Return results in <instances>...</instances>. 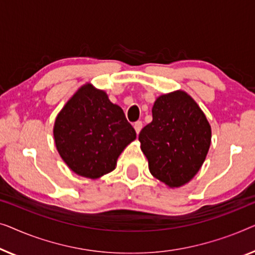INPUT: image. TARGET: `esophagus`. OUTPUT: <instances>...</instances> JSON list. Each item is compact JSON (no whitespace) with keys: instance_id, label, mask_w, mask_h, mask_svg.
I'll return each mask as SVG.
<instances>
[{"instance_id":"esophagus-1","label":"esophagus","mask_w":255,"mask_h":255,"mask_svg":"<svg viewBox=\"0 0 255 255\" xmlns=\"http://www.w3.org/2000/svg\"><path fill=\"white\" fill-rule=\"evenodd\" d=\"M142 126H143L142 121H136V123L134 124V128H135V131H136V134H138V132L141 131Z\"/></svg>"}]
</instances>
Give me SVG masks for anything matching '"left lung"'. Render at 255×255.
<instances>
[{
	"mask_svg": "<svg viewBox=\"0 0 255 255\" xmlns=\"http://www.w3.org/2000/svg\"><path fill=\"white\" fill-rule=\"evenodd\" d=\"M138 141L150 173L170 188H178L202 166L210 148L211 127L195 100L177 90L156 99L152 121L139 132Z\"/></svg>",
	"mask_w": 255,
	"mask_h": 255,
	"instance_id": "left-lung-1",
	"label": "left lung"
}]
</instances>
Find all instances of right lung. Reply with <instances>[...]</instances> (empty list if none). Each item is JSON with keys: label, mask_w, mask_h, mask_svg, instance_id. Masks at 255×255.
Here are the masks:
<instances>
[{"label": "right lung", "mask_w": 255, "mask_h": 255, "mask_svg": "<svg viewBox=\"0 0 255 255\" xmlns=\"http://www.w3.org/2000/svg\"><path fill=\"white\" fill-rule=\"evenodd\" d=\"M53 135L67 166L88 179L112 172L121 152L136 138L123 109L91 83L82 85L60 111Z\"/></svg>", "instance_id": "obj_1"}]
</instances>
